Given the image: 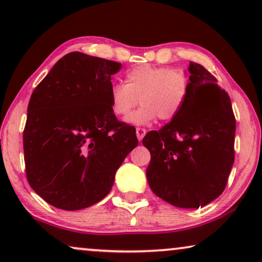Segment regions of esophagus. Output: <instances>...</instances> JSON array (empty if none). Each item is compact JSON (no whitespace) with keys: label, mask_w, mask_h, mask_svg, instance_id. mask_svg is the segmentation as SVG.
Listing matches in <instances>:
<instances>
[{"label":"esophagus","mask_w":262,"mask_h":262,"mask_svg":"<svg viewBox=\"0 0 262 262\" xmlns=\"http://www.w3.org/2000/svg\"><path fill=\"white\" fill-rule=\"evenodd\" d=\"M136 135H137L138 141H142L143 137H144V135H145V130L142 127H137V130H136Z\"/></svg>","instance_id":"1"}]
</instances>
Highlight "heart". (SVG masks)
I'll return each instance as SVG.
<instances>
[{
  "label": "heart",
  "mask_w": 262,
  "mask_h": 262,
  "mask_svg": "<svg viewBox=\"0 0 262 262\" xmlns=\"http://www.w3.org/2000/svg\"><path fill=\"white\" fill-rule=\"evenodd\" d=\"M126 84L113 83L110 102L117 117H127L141 101L142 107L127 118L135 125H149L157 118L174 120L184 108L191 89L188 74L169 67L138 66L126 73Z\"/></svg>",
  "instance_id": "heart-1"
}]
</instances>
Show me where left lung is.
I'll list each match as a JSON object with an SVG mask.
<instances>
[{"label":"left lung","mask_w":262,"mask_h":262,"mask_svg":"<svg viewBox=\"0 0 262 262\" xmlns=\"http://www.w3.org/2000/svg\"><path fill=\"white\" fill-rule=\"evenodd\" d=\"M191 89L174 120L143 138L151 160L146 179L164 202L198 209L225 189L235 160L236 120L228 93L203 66L191 62Z\"/></svg>","instance_id":"1"}]
</instances>
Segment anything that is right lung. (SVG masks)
Returning <instances> with one entry per match:
<instances>
[{
    "label": "right lung",
    "mask_w": 262,
    "mask_h": 262,
    "mask_svg": "<svg viewBox=\"0 0 262 262\" xmlns=\"http://www.w3.org/2000/svg\"><path fill=\"white\" fill-rule=\"evenodd\" d=\"M120 68L70 52L32 93L24 130L26 178L57 209H85L105 198L118 168L138 144L134 126L111 108V76Z\"/></svg>",
    "instance_id": "add662e5"
}]
</instances>
